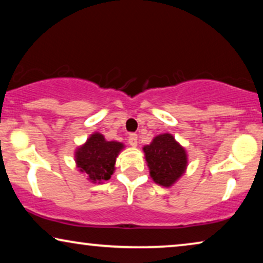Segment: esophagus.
Instances as JSON below:
<instances>
[{"instance_id": "34e87169", "label": "esophagus", "mask_w": 263, "mask_h": 263, "mask_svg": "<svg viewBox=\"0 0 263 263\" xmlns=\"http://www.w3.org/2000/svg\"><path fill=\"white\" fill-rule=\"evenodd\" d=\"M128 142H129V145H130V146L135 147L136 145H138V135H136L135 133H132V134H129Z\"/></svg>"}]
</instances>
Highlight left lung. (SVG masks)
I'll use <instances>...</instances> for the list:
<instances>
[{
  "instance_id": "8db88e82",
  "label": "left lung",
  "mask_w": 263,
  "mask_h": 263,
  "mask_svg": "<svg viewBox=\"0 0 263 263\" xmlns=\"http://www.w3.org/2000/svg\"><path fill=\"white\" fill-rule=\"evenodd\" d=\"M151 177L158 184L170 186L184 174L186 153L171 134H161L143 147Z\"/></svg>"
}]
</instances>
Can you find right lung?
Segmentation results:
<instances>
[{
  "instance_id": "right-lung-1",
  "label": "right lung",
  "mask_w": 263,
  "mask_h": 263,
  "mask_svg": "<svg viewBox=\"0 0 263 263\" xmlns=\"http://www.w3.org/2000/svg\"><path fill=\"white\" fill-rule=\"evenodd\" d=\"M123 143L117 141H106L99 133L89 136L87 142L75 154L78 167L88 176L93 183H102L110 179L114 174L115 163Z\"/></svg>"
}]
</instances>
